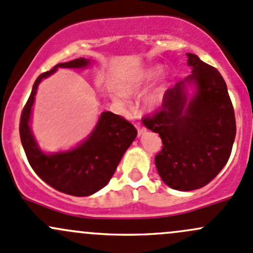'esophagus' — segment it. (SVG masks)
<instances>
[{
  "mask_svg": "<svg viewBox=\"0 0 253 253\" xmlns=\"http://www.w3.org/2000/svg\"><path fill=\"white\" fill-rule=\"evenodd\" d=\"M137 131H138V135H142L143 133H145V131H147V129H145L144 127L138 126V127H137Z\"/></svg>",
  "mask_w": 253,
  "mask_h": 253,
  "instance_id": "1",
  "label": "esophagus"
}]
</instances>
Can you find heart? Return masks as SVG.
I'll list each match as a JSON object with an SVG mask.
<instances>
[{"instance_id": "obj_1", "label": "heart", "mask_w": 253, "mask_h": 253, "mask_svg": "<svg viewBox=\"0 0 253 253\" xmlns=\"http://www.w3.org/2000/svg\"><path fill=\"white\" fill-rule=\"evenodd\" d=\"M164 73V66L161 64H154L147 68L138 70L128 76L122 84V91L114 93V100L121 106L129 104V98L139 97L143 94L154 82L156 81ZM169 88V80L167 78L162 79L158 84L153 87L143 98V109L147 113H156L162 108L165 103V97Z\"/></svg>"}]
</instances>
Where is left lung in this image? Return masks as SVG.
Masks as SVG:
<instances>
[{"instance_id":"1","label":"left lung","mask_w":253,"mask_h":253,"mask_svg":"<svg viewBox=\"0 0 253 253\" xmlns=\"http://www.w3.org/2000/svg\"><path fill=\"white\" fill-rule=\"evenodd\" d=\"M187 57L191 75L169 89L159 113L143 119L164 144L155 156L161 179L180 191L203 188L219 173L236 133L232 100L219 71L193 53ZM189 86L194 88L191 96Z\"/></svg>"}]
</instances>
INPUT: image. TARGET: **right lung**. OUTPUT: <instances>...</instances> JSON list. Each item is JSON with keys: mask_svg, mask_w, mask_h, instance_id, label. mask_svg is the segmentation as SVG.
I'll return each instance as SVG.
<instances>
[{"mask_svg": "<svg viewBox=\"0 0 253 253\" xmlns=\"http://www.w3.org/2000/svg\"><path fill=\"white\" fill-rule=\"evenodd\" d=\"M91 60L79 58L57 64L36 79L20 118V140L29 164L43 182L73 196H88L104 188L113 177L125 151L137 137V129L122 116L103 111L88 137L75 148L44 153L31 131V114L39 84L59 68L84 69Z\"/></svg>", "mask_w": 253, "mask_h": 253, "instance_id": "add662e5", "label": "right lung"}]
</instances>
